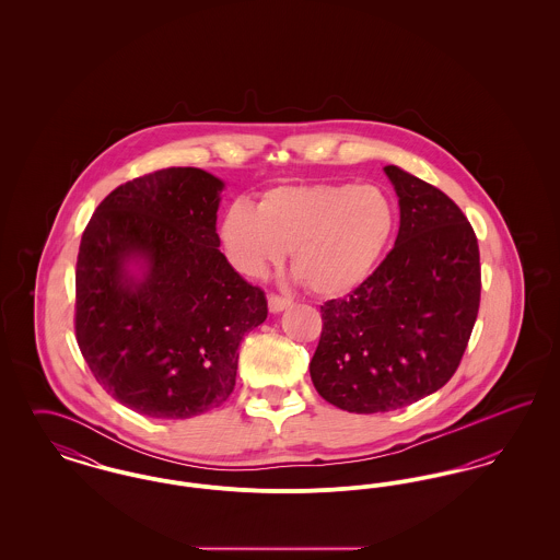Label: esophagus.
Returning a JSON list of instances; mask_svg holds the SVG:
<instances>
[{"instance_id":"34e87169","label":"esophagus","mask_w":560,"mask_h":560,"mask_svg":"<svg viewBox=\"0 0 560 560\" xmlns=\"http://www.w3.org/2000/svg\"><path fill=\"white\" fill-rule=\"evenodd\" d=\"M292 306V300L290 298H283V295H277V293H270L268 295V308L270 313H281L285 308Z\"/></svg>"}]
</instances>
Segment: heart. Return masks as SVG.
<instances>
[{"label": "heart", "mask_w": 560, "mask_h": 560, "mask_svg": "<svg viewBox=\"0 0 560 560\" xmlns=\"http://www.w3.org/2000/svg\"><path fill=\"white\" fill-rule=\"evenodd\" d=\"M397 229L393 199L380 187L311 183L270 188L258 208L235 201L220 237L231 262L262 277L290 249L293 275L319 295L361 285L382 260Z\"/></svg>", "instance_id": "heart-1"}]
</instances>
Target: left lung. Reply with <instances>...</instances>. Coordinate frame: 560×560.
Instances as JSON below:
<instances>
[{"label": "left lung", "instance_id": "left-lung-1", "mask_svg": "<svg viewBox=\"0 0 560 560\" xmlns=\"http://www.w3.org/2000/svg\"><path fill=\"white\" fill-rule=\"evenodd\" d=\"M399 195L395 247L345 298L320 306L311 377L350 413H384L436 393L468 347L480 304L477 235L443 190L384 167Z\"/></svg>", "mask_w": 560, "mask_h": 560}]
</instances>
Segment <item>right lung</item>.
I'll list each match as a JSON object with an SVG mask.
<instances>
[{"mask_svg": "<svg viewBox=\"0 0 560 560\" xmlns=\"http://www.w3.org/2000/svg\"><path fill=\"white\" fill-rule=\"evenodd\" d=\"M222 180L165 167L110 190L81 235L75 338L96 382L136 413L185 420L235 388L240 345L267 295L218 249ZM148 270L133 282L125 265Z\"/></svg>", "mask_w": 560, "mask_h": 560, "instance_id": "add662e5", "label": "right lung"}]
</instances>
